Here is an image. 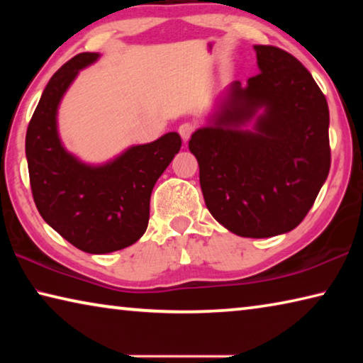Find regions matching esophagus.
Returning <instances> with one entry per match:
<instances>
[{
	"label": "esophagus",
	"instance_id": "obj_1",
	"mask_svg": "<svg viewBox=\"0 0 363 363\" xmlns=\"http://www.w3.org/2000/svg\"><path fill=\"white\" fill-rule=\"evenodd\" d=\"M194 131H195V125H194V123H190V121L182 123V125L177 128V133L181 134L182 140H189L190 136H192V134H194Z\"/></svg>",
	"mask_w": 363,
	"mask_h": 363
}]
</instances>
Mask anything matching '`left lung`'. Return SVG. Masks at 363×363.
Here are the masks:
<instances>
[{
    "label": "left lung",
    "instance_id": "left-lung-1",
    "mask_svg": "<svg viewBox=\"0 0 363 363\" xmlns=\"http://www.w3.org/2000/svg\"><path fill=\"white\" fill-rule=\"evenodd\" d=\"M255 51L259 73L245 88L230 84L189 150L213 218L240 237L267 238L293 230L314 205L331 163L330 113L296 57L275 46ZM255 116L254 130H242Z\"/></svg>",
    "mask_w": 363,
    "mask_h": 363
}]
</instances>
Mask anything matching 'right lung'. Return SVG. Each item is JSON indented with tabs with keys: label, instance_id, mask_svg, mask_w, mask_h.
Segmentation results:
<instances>
[{
	"label": "right lung",
	"instance_id": "1",
	"mask_svg": "<svg viewBox=\"0 0 363 363\" xmlns=\"http://www.w3.org/2000/svg\"><path fill=\"white\" fill-rule=\"evenodd\" d=\"M97 57V52H82L54 73L26 138L30 186L41 218L91 255L123 250L144 235L153 186L182 144L179 134L168 133L101 167L82 163L64 149L56 121L59 102L78 72Z\"/></svg>",
	"mask_w": 363,
	"mask_h": 363
}]
</instances>
